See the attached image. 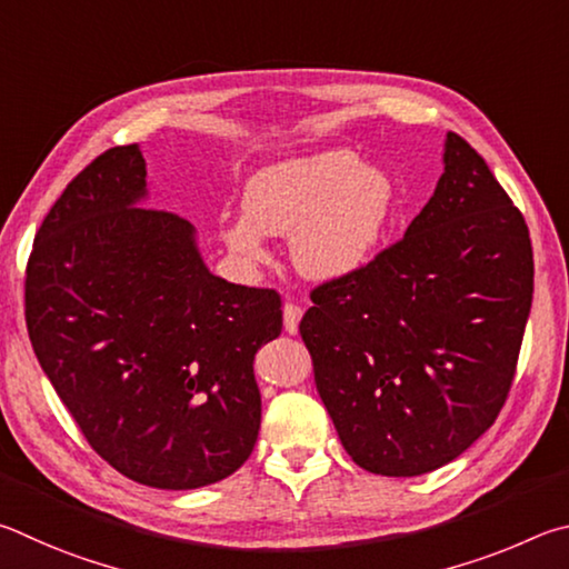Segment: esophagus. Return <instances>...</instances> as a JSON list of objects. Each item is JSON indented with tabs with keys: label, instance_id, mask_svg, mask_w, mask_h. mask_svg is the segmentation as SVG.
I'll use <instances>...</instances> for the list:
<instances>
[{
	"label": "esophagus",
	"instance_id": "obj_1",
	"mask_svg": "<svg viewBox=\"0 0 569 569\" xmlns=\"http://www.w3.org/2000/svg\"><path fill=\"white\" fill-rule=\"evenodd\" d=\"M282 315H284V330L290 335H297V330H300V320H302V307L295 302H287L282 307Z\"/></svg>",
	"mask_w": 569,
	"mask_h": 569
}]
</instances>
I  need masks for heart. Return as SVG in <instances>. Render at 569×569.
I'll return each mask as SVG.
<instances>
[{"label":"heart","instance_id":"obj_1","mask_svg":"<svg viewBox=\"0 0 569 569\" xmlns=\"http://www.w3.org/2000/svg\"><path fill=\"white\" fill-rule=\"evenodd\" d=\"M395 209V184L350 149L282 159L247 179L244 219L219 229L247 259L267 257L262 234H292V262L305 277L335 282L370 262Z\"/></svg>","mask_w":569,"mask_h":569}]
</instances>
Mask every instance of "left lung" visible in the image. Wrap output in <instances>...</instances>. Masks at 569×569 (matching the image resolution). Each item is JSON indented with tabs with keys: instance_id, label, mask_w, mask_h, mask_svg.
I'll use <instances>...</instances> for the list:
<instances>
[{
	"instance_id": "obj_1",
	"label": "left lung",
	"mask_w": 569,
	"mask_h": 569,
	"mask_svg": "<svg viewBox=\"0 0 569 569\" xmlns=\"http://www.w3.org/2000/svg\"><path fill=\"white\" fill-rule=\"evenodd\" d=\"M405 237L312 290L300 335L347 455L417 477L490 430L512 387L532 307L525 217L460 134Z\"/></svg>"
}]
</instances>
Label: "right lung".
Here are the masks:
<instances>
[{
    "label": "right lung",
    "mask_w": 569,
    "mask_h": 569,
    "mask_svg": "<svg viewBox=\"0 0 569 569\" xmlns=\"http://www.w3.org/2000/svg\"><path fill=\"white\" fill-rule=\"evenodd\" d=\"M144 199L137 144L67 184L29 254L27 330L102 460L139 485L197 490L254 450L252 362L282 332V300L209 272L194 227Z\"/></svg>",
    "instance_id": "1"
}]
</instances>
